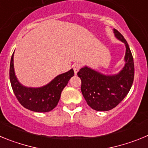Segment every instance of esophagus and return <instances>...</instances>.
<instances>
[{
    "label": "esophagus",
    "mask_w": 148,
    "mask_h": 148,
    "mask_svg": "<svg viewBox=\"0 0 148 148\" xmlns=\"http://www.w3.org/2000/svg\"><path fill=\"white\" fill-rule=\"evenodd\" d=\"M81 67H82V64H79V63H77V64H75L73 65V70H74V72H75V74H76V73L79 71Z\"/></svg>",
    "instance_id": "1"
}]
</instances>
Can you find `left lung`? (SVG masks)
<instances>
[{
	"instance_id": "obj_1",
	"label": "left lung",
	"mask_w": 148,
	"mask_h": 148,
	"mask_svg": "<svg viewBox=\"0 0 148 148\" xmlns=\"http://www.w3.org/2000/svg\"><path fill=\"white\" fill-rule=\"evenodd\" d=\"M114 33L126 46V64L118 75H104L87 66L77 73L82 80L81 90L84 98L90 108L97 111L116 108L127 95L134 79V62L129 45L116 29Z\"/></svg>"
}]
</instances>
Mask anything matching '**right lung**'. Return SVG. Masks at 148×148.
I'll use <instances>...</instances> for the list:
<instances>
[{
	"mask_svg": "<svg viewBox=\"0 0 148 148\" xmlns=\"http://www.w3.org/2000/svg\"><path fill=\"white\" fill-rule=\"evenodd\" d=\"M13 53L10 61V78L12 88L18 101L29 110L46 113L56 108L59 101L63 89L66 87L71 77L74 75L73 69L58 75L47 85L39 88L23 87L17 80L13 65Z\"/></svg>",
	"mask_w": 148,
	"mask_h": 148,
	"instance_id": "add662e5",
	"label": "right lung"
}]
</instances>
